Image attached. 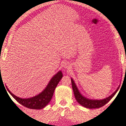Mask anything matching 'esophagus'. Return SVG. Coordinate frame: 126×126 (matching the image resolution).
<instances>
[{"label":"esophagus","mask_w":126,"mask_h":126,"mask_svg":"<svg viewBox=\"0 0 126 126\" xmlns=\"http://www.w3.org/2000/svg\"><path fill=\"white\" fill-rule=\"evenodd\" d=\"M66 68H67V67H66Z\"/></svg>","instance_id":"esophagus-1"}]
</instances>
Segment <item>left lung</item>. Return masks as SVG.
Listing matches in <instances>:
<instances>
[{
	"label": "left lung",
	"mask_w": 126,
	"mask_h": 126,
	"mask_svg": "<svg viewBox=\"0 0 126 126\" xmlns=\"http://www.w3.org/2000/svg\"><path fill=\"white\" fill-rule=\"evenodd\" d=\"M71 82L72 86V89L76 100L77 102L79 103V104L81 105L82 106L87 108L89 109L99 108H100L106 104L108 101L110 100L115 95V94L117 93V92L118 90L119 86H119L116 90L114 91V93H113L110 96H109V97H107V98H105L102 100H93L87 98V97L83 96L81 94L72 79H71Z\"/></svg>",
	"instance_id": "left-lung-1"
}]
</instances>
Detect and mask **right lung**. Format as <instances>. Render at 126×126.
Wrapping results in <instances>:
<instances>
[{"mask_svg": "<svg viewBox=\"0 0 126 126\" xmlns=\"http://www.w3.org/2000/svg\"><path fill=\"white\" fill-rule=\"evenodd\" d=\"M63 77V74L60 71L51 78L45 89L37 95L27 99H22L17 97L11 93L7 87L8 91L21 105L28 108L32 109H41L48 104L52 98L54 92Z\"/></svg>", "mask_w": 126, "mask_h": 126, "instance_id": "add662e5", "label": "right lung"}]
</instances>
